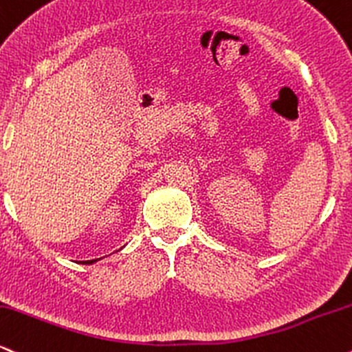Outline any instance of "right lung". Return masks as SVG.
<instances>
[{
  "label": "right lung",
  "instance_id": "1",
  "mask_svg": "<svg viewBox=\"0 0 352 352\" xmlns=\"http://www.w3.org/2000/svg\"><path fill=\"white\" fill-rule=\"evenodd\" d=\"M94 262H97V258H95V260H82L80 263H84V265H87V263H94Z\"/></svg>",
  "mask_w": 352,
  "mask_h": 352
}]
</instances>
